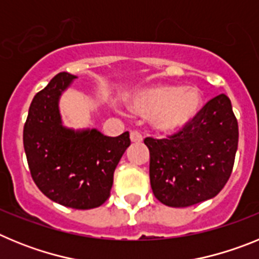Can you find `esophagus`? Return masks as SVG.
Returning a JSON list of instances; mask_svg holds the SVG:
<instances>
[{
    "label": "esophagus",
    "mask_w": 259,
    "mask_h": 259,
    "mask_svg": "<svg viewBox=\"0 0 259 259\" xmlns=\"http://www.w3.org/2000/svg\"><path fill=\"white\" fill-rule=\"evenodd\" d=\"M130 139H131L132 143H136V144L143 141V136H141L137 131H131V134H130Z\"/></svg>",
    "instance_id": "esophagus-1"
}]
</instances>
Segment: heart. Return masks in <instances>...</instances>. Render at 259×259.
Listing matches in <instances>:
<instances>
[{"mask_svg":"<svg viewBox=\"0 0 259 259\" xmlns=\"http://www.w3.org/2000/svg\"><path fill=\"white\" fill-rule=\"evenodd\" d=\"M130 107L136 115L150 118L155 131L170 135L193 122L202 107V96L193 85H152L137 91Z\"/></svg>","mask_w":259,"mask_h":259,"instance_id":"b5f03b06","label":"heart"}]
</instances>
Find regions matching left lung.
Returning a JSON list of instances; mask_svg holds the SVG:
<instances>
[{
	"label": "left lung",
	"mask_w": 259,
	"mask_h": 259,
	"mask_svg": "<svg viewBox=\"0 0 259 259\" xmlns=\"http://www.w3.org/2000/svg\"><path fill=\"white\" fill-rule=\"evenodd\" d=\"M149 175L158 201L187 207L215 197L232 172L239 125L230 98L219 95L193 122L168 139L146 137Z\"/></svg>",
	"instance_id": "obj_1"
}]
</instances>
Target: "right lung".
I'll return each mask as SVG.
<instances>
[{"mask_svg":"<svg viewBox=\"0 0 259 259\" xmlns=\"http://www.w3.org/2000/svg\"><path fill=\"white\" fill-rule=\"evenodd\" d=\"M75 79L59 72L33 97L23 144L38 189L59 205L87 210L109 198L114 171L131 140L128 132L109 137L96 128L74 130L63 124L59 98Z\"/></svg>","mask_w":259,"mask_h":259,"instance_id":"add662e5","label":"right lung"}]
</instances>
